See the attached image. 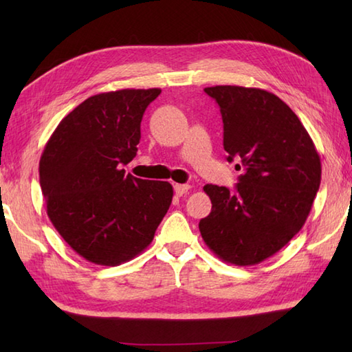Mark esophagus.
<instances>
[{"mask_svg": "<svg viewBox=\"0 0 352 352\" xmlns=\"http://www.w3.org/2000/svg\"><path fill=\"white\" fill-rule=\"evenodd\" d=\"M174 190H175V195L183 197L184 193H188L190 190V186L189 184H175Z\"/></svg>", "mask_w": 352, "mask_h": 352, "instance_id": "1", "label": "esophagus"}]
</instances>
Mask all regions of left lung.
Returning <instances> with one entry per match:
<instances>
[{"label":"left lung","mask_w":352,"mask_h":352,"mask_svg":"<svg viewBox=\"0 0 352 352\" xmlns=\"http://www.w3.org/2000/svg\"><path fill=\"white\" fill-rule=\"evenodd\" d=\"M228 162L243 169L234 192L206 184L212 212L199 221L206 245L236 266L257 265L302 228L320 184V157L310 134L278 96L258 87L213 86Z\"/></svg>","instance_id":"obj_1"}]
</instances>
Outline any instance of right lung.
<instances>
[{"label":"right lung","instance_id":"obj_1","mask_svg":"<svg viewBox=\"0 0 352 352\" xmlns=\"http://www.w3.org/2000/svg\"><path fill=\"white\" fill-rule=\"evenodd\" d=\"M160 92L94 95L62 119L43 148L39 178L48 218L91 263L118 266L139 256L172 203L168 182L122 169L136 157L142 116Z\"/></svg>","mask_w":352,"mask_h":352}]
</instances>
